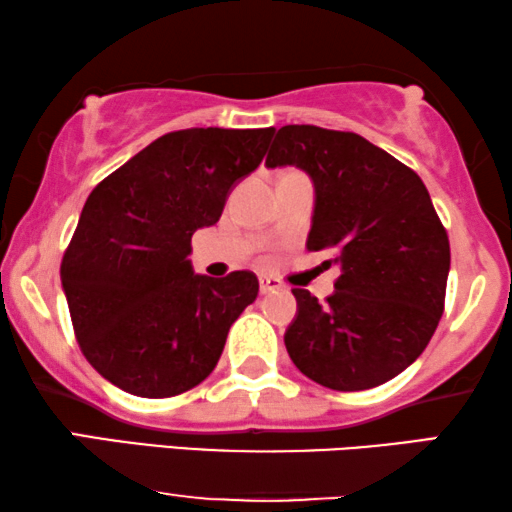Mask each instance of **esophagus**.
<instances>
[{"instance_id":"1","label":"esophagus","mask_w":512,"mask_h":512,"mask_svg":"<svg viewBox=\"0 0 512 512\" xmlns=\"http://www.w3.org/2000/svg\"><path fill=\"white\" fill-rule=\"evenodd\" d=\"M279 279H275V277H261L258 279V289H261V293H272V291H277L279 289Z\"/></svg>"}]
</instances>
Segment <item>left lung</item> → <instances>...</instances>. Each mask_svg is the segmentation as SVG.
Returning <instances> with one entry per match:
<instances>
[{"label":"left lung","instance_id":"left-lung-1","mask_svg":"<svg viewBox=\"0 0 512 512\" xmlns=\"http://www.w3.org/2000/svg\"><path fill=\"white\" fill-rule=\"evenodd\" d=\"M265 165L310 174L307 249L335 251L342 268L324 303L293 289L291 361L335 391L389 382L424 352L445 310L450 240L424 181L356 132L317 125L279 128Z\"/></svg>","mask_w":512,"mask_h":512}]
</instances>
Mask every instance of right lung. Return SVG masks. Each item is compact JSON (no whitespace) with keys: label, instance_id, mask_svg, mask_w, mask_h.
I'll list each match as a JSON object with an SVG mask.
<instances>
[{"label":"right lung","instance_id":"add662e5","mask_svg":"<svg viewBox=\"0 0 512 512\" xmlns=\"http://www.w3.org/2000/svg\"><path fill=\"white\" fill-rule=\"evenodd\" d=\"M275 128H188L158 137L93 188L60 265L83 356L142 398L193 389L258 296L235 270L193 275L191 237L214 226L235 181L254 172Z\"/></svg>","mask_w":512,"mask_h":512}]
</instances>
